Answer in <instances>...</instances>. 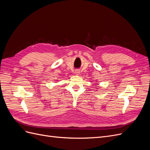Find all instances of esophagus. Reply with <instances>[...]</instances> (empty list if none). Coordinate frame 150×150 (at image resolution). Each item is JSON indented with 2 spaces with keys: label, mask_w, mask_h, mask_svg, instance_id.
<instances>
[{
  "label": "esophagus",
  "mask_w": 150,
  "mask_h": 150,
  "mask_svg": "<svg viewBox=\"0 0 150 150\" xmlns=\"http://www.w3.org/2000/svg\"><path fill=\"white\" fill-rule=\"evenodd\" d=\"M79 72H80V71H79V70H76V71H75V74H77V75L79 74Z\"/></svg>",
  "instance_id": "34e87169"
}]
</instances>
